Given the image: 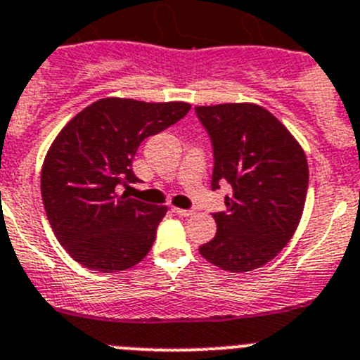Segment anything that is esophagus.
I'll return each instance as SVG.
<instances>
[{
    "label": "esophagus",
    "mask_w": 360,
    "mask_h": 360,
    "mask_svg": "<svg viewBox=\"0 0 360 360\" xmlns=\"http://www.w3.org/2000/svg\"><path fill=\"white\" fill-rule=\"evenodd\" d=\"M172 211L176 214H179V217H191V214H193L191 210H181V207H172Z\"/></svg>",
    "instance_id": "1"
}]
</instances>
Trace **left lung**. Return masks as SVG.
<instances>
[{"label": "left lung", "instance_id": "obj_1", "mask_svg": "<svg viewBox=\"0 0 360 360\" xmlns=\"http://www.w3.org/2000/svg\"><path fill=\"white\" fill-rule=\"evenodd\" d=\"M213 149L211 190L229 184L226 211L213 213L217 234L200 256L221 270L261 268L297 231L307 195V160L270 112L256 104L197 106Z\"/></svg>", "mask_w": 360, "mask_h": 360}]
</instances>
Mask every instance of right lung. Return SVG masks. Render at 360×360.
Listing matches in <instances>:
<instances>
[{
	"mask_svg": "<svg viewBox=\"0 0 360 360\" xmlns=\"http://www.w3.org/2000/svg\"><path fill=\"white\" fill-rule=\"evenodd\" d=\"M190 112L186 103L106 97L86 106L55 139L44 160V210L62 247L89 270L112 274L147 256L167 207L120 193L134 183L140 143Z\"/></svg>",
	"mask_w": 360,
	"mask_h": 360,
	"instance_id": "right-lung-1",
	"label": "right lung"
}]
</instances>
